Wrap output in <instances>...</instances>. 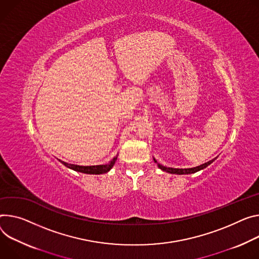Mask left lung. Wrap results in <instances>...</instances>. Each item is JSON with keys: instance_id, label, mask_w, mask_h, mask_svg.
Listing matches in <instances>:
<instances>
[{"instance_id": "left-lung-1", "label": "left lung", "mask_w": 259, "mask_h": 259, "mask_svg": "<svg viewBox=\"0 0 259 259\" xmlns=\"http://www.w3.org/2000/svg\"><path fill=\"white\" fill-rule=\"evenodd\" d=\"M217 158H214L209 160L208 162H205L203 164H201V165L199 166H196V167H192V168H172V167H166V166H163L161 165L160 163L157 162V160L154 158V161L155 163H157V165L160 169H162L163 171H166V172H169V174H174V175H190V174H194V172H197L201 169H204L205 167H207L210 163H213Z\"/></svg>"}]
</instances>
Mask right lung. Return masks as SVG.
Wrapping results in <instances>:
<instances>
[{
  "label": "right lung",
  "mask_w": 259,
  "mask_h": 259,
  "mask_svg": "<svg viewBox=\"0 0 259 259\" xmlns=\"http://www.w3.org/2000/svg\"><path fill=\"white\" fill-rule=\"evenodd\" d=\"M117 159V155L115 157H113V159L107 163V164H103V165H92V166H81V165H75V164H69L67 162H64L62 160H59L62 164H64L65 166H67L70 169H73L75 171L78 172H82V174H88V175H101V174H106L107 171H109L112 166L114 165V163Z\"/></svg>",
  "instance_id": "right-lung-1"
}]
</instances>
